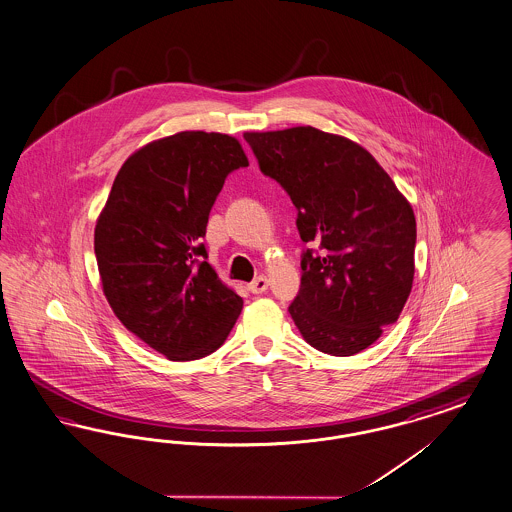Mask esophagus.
<instances>
[{
	"instance_id": "esophagus-1",
	"label": "esophagus",
	"mask_w": 512,
	"mask_h": 512,
	"mask_svg": "<svg viewBox=\"0 0 512 512\" xmlns=\"http://www.w3.org/2000/svg\"><path fill=\"white\" fill-rule=\"evenodd\" d=\"M266 287H268V280H266L265 276H259V278H255L247 289L251 291V293H255V295H259V293H265Z\"/></svg>"
}]
</instances>
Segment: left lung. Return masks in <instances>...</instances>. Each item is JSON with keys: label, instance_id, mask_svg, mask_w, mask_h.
Here are the masks:
<instances>
[{"label": "left lung", "instance_id": "8db88e82", "mask_svg": "<svg viewBox=\"0 0 512 512\" xmlns=\"http://www.w3.org/2000/svg\"><path fill=\"white\" fill-rule=\"evenodd\" d=\"M261 171L286 188L307 249L289 314L310 347L352 356L373 345L408 301L415 215L364 146L310 125L246 131Z\"/></svg>", "mask_w": 512, "mask_h": 512}]
</instances>
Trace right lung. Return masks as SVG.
Wrapping results in <instances>:
<instances>
[{
  "label": "right lung",
  "mask_w": 512,
  "mask_h": 512,
  "mask_svg": "<svg viewBox=\"0 0 512 512\" xmlns=\"http://www.w3.org/2000/svg\"><path fill=\"white\" fill-rule=\"evenodd\" d=\"M247 165L236 137L169 135L123 162L97 217L95 255L108 305L171 362L221 347L244 307L204 261L202 238L226 175Z\"/></svg>",
  "instance_id": "obj_1"
}]
</instances>
